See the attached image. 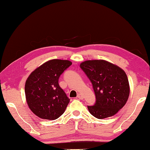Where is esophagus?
I'll return each instance as SVG.
<instances>
[{"label": "esophagus", "mask_w": 150, "mask_h": 150, "mask_svg": "<svg viewBox=\"0 0 150 150\" xmlns=\"http://www.w3.org/2000/svg\"><path fill=\"white\" fill-rule=\"evenodd\" d=\"M77 97H78V98H79L80 99H83V96L82 95V94H78Z\"/></svg>", "instance_id": "34e87169"}]
</instances>
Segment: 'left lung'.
Masks as SVG:
<instances>
[{
    "label": "left lung",
    "instance_id": "left-lung-1",
    "mask_svg": "<svg viewBox=\"0 0 150 150\" xmlns=\"http://www.w3.org/2000/svg\"><path fill=\"white\" fill-rule=\"evenodd\" d=\"M92 84L96 96L93 105L88 106L97 119L113 116L124 107L130 93L125 71L103 60H86L80 65Z\"/></svg>",
    "mask_w": 150,
    "mask_h": 150
}]
</instances>
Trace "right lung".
<instances>
[{
	"instance_id": "right-lung-1",
	"label": "right lung",
	"mask_w": 150,
	"mask_h": 150,
	"mask_svg": "<svg viewBox=\"0 0 150 150\" xmlns=\"http://www.w3.org/2000/svg\"><path fill=\"white\" fill-rule=\"evenodd\" d=\"M71 64L67 60H49L28 78L26 101L31 111L41 119L55 120L65 111L70 99L59 86V79Z\"/></svg>"
}]
</instances>
